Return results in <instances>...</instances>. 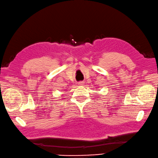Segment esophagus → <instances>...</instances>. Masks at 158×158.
I'll list each match as a JSON object with an SVG mask.
<instances>
[{"label":"esophagus","instance_id":"esophagus-1","mask_svg":"<svg viewBox=\"0 0 158 158\" xmlns=\"http://www.w3.org/2000/svg\"><path fill=\"white\" fill-rule=\"evenodd\" d=\"M83 84H84V82H82V81H81V82H79V83H78V85L80 86H81V85H83Z\"/></svg>","mask_w":158,"mask_h":158}]
</instances>
